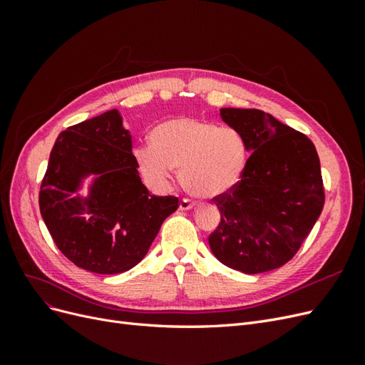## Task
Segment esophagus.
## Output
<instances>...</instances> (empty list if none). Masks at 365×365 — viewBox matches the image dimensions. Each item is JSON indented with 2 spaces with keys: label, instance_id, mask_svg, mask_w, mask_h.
I'll use <instances>...</instances> for the list:
<instances>
[{
  "label": "esophagus",
  "instance_id": "1",
  "mask_svg": "<svg viewBox=\"0 0 365 365\" xmlns=\"http://www.w3.org/2000/svg\"><path fill=\"white\" fill-rule=\"evenodd\" d=\"M195 207V202L190 201V200H182L180 202V210H182V212H187V210H190Z\"/></svg>",
  "mask_w": 365,
  "mask_h": 365
}]
</instances>
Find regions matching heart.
Returning <instances> with one entry per match:
<instances>
[{
	"label": "heart",
	"mask_w": 365,
	"mask_h": 365,
	"mask_svg": "<svg viewBox=\"0 0 365 365\" xmlns=\"http://www.w3.org/2000/svg\"><path fill=\"white\" fill-rule=\"evenodd\" d=\"M247 158L245 140L237 130L193 117L164 121L152 130L150 146L135 150L138 169L150 185L168 187L176 169L184 189L205 200L233 189Z\"/></svg>",
	"instance_id": "b5f03b06"
}]
</instances>
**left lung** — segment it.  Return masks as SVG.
Segmentation results:
<instances>
[{"label": "left lung", "mask_w": 365, "mask_h": 365, "mask_svg": "<svg viewBox=\"0 0 365 365\" xmlns=\"http://www.w3.org/2000/svg\"><path fill=\"white\" fill-rule=\"evenodd\" d=\"M251 153L240 181L213 197L220 222L208 237L215 257L245 274L277 269L311 233L324 205L314 143L260 109L222 108Z\"/></svg>", "instance_id": "left-lung-1"}]
</instances>
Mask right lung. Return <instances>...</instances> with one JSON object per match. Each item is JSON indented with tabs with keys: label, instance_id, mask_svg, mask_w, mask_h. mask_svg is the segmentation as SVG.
Masks as SVG:
<instances>
[{
	"label": "right lung",
	"instance_id": "right-lung-1",
	"mask_svg": "<svg viewBox=\"0 0 365 365\" xmlns=\"http://www.w3.org/2000/svg\"><path fill=\"white\" fill-rule=\"evenodd\" d=\"M130 132L118 109L59 134L39 192L54 244L76 267L120 274L146 256L178 197L150 195L141 182ZM93 175L88 195L76 193Z\"/></svg>",
	"mask_w": 365,
	"mask_h": 365
}]
</instances>
